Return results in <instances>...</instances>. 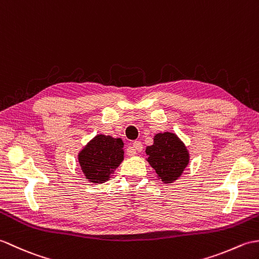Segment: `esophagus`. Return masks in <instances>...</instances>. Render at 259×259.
<instances>
[{"instance_id": "obj_1", "label": "esophagus", "mask_w": 259, "mask_h": 259, "mask_svg": "<svg viewBox=\"0 0 259 259\" xmlns=\"http://www.w3.org/2000/svg\"><path fill=\"white\" fill-rule=\"evenodd\" d=\"M143 149V145L140 141H135L133 143V145H132L128 149H127V155L128 156H133V155L136 154V152H141Z\"/></svg>"}]
</instances>
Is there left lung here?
I'll return each instance as SVG.
<instances>
[{
	"label": "left lung",
	"mask_w": 259,
	"mask_h": 259,
	"mask_svg": "<svg viewBox=\"0 0 259 259\" xmlns=\"http://www.w3.org/2000/svg\"><path fill=\"white\" fill-rule=\"evenodd\" d=\"M146 154L148 163L164 183L174 182L188 164L187 149L173 133L157 134Z\"/></svg>",
	"instance_id": "obj_1"
}]
</instances>
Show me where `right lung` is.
I'll return each instance as SVG.
<instances>
[{"instance_id": "1", "label": "right lung", "mask_w": 259, "mask_h": 259, "mask_svg": "<svg viewBox=\"0 0 259 259\" xmlns=\"http://www.w3.org/2000/svg\"><path fill=\"white\" fill-rule=\"evenodd\" d=\"M124 143L120 139L99 135L78 155L83 173L92 183H104L123 160Z\"/></svg>"}]
</instances>
